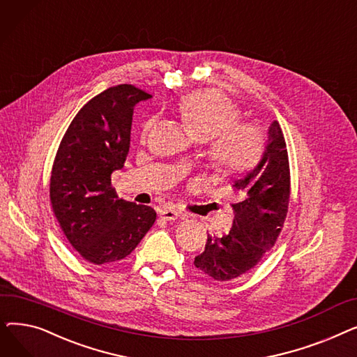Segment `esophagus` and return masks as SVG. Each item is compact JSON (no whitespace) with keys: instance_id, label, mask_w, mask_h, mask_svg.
I'll use <instances>...</instances> for the list:
<instances>
[{"instance_id":"obj_1","label":"esophagus","mask_w":357,"mask_h":357,"mask_svg":"<svg viewBox=\"0 0 357 357\" xmlns=\"http://www.w3.org/2000/svg\"><path fill=\"white\" fill-rule=\"evenodd\" d=\"M160 217L165 218L166 221H175L182 217V213L178 210H172V208H165L160 211Z\"/></svg>"}]
</instances>
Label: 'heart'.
<instances>
[{
    "label": "heart",
    "instance_id": "heart-1",
    "mask_svg": "<svg viewBox=\"0 0 357 357\" xmlns=\"http://www.w3.org/2000/svg\"><path fill=\"white\" fill-rule=\"evenodd\" d=\"M176 112L197 142H210L208 156L217 172L237 175L259 162L264 150L259 130L249 124H237V108L220 92L207 89L188 93L178 102ZM153 123H144V133Z\"/></svg>",
    "mask_w": 357,
    "mask_h": 357
}]
</instances>
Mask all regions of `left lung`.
Segmentation results:
<instances>
[{"label":"left lung","instance_id":"1","mask_svg":"<svg viewBox=\"0 0 357 357\" xmlns=\"http://www.w3.org/2000/svg\"><path fill=\"white\" fill-rule=\"evenodd\" d=\"M237 202L229 234L208 236L194 265L215 280H230L255 268L271 250L284 227L289 204V163L278 121L268 128L260 160L234 181Z\"/></svg>","mask_w":357,"mask_h":357}]
</instances>
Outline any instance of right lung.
Here are the masks:
<instances>
[{
    "instance_id": "add662e5",
    "label": "right lung",
    "mask_w": 357,
    "mask_h": 357,
    "mask_svg": "<svg viewBox=\"0 0 357 357\" xmlns=\"http://www.w3.org/2000/svg\"><path fill=\"white\" fill-rule=\"evenodd\" d=\"M152 98L121 84L89 100L75 116L50 176L53 213L77 252L91 264L124 259L153 226L156 211L119 198L111 174L128 155L135 107Z\"/></svg>"
}]
</instances>
